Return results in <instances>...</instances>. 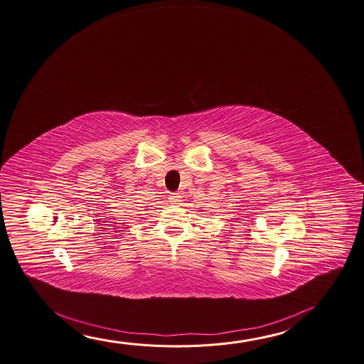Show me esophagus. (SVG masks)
<instances>
[{
	"mask_svg": "<svg viewBox=\"0 0 364 364\" xmlns=\"http://www.w3.org/2000/svg\"><path fill=\"white\" fill-rule=\"evenodd\" d=\"M181 195L179 193H171L169 195V201L172 203V204H179L181 203Z\"/></svg>",
	"mask_w": 364,
	"mask_h": 364,
	"instance_id": "34e87169",
	"label": "esophagus"
}]
</instances>
